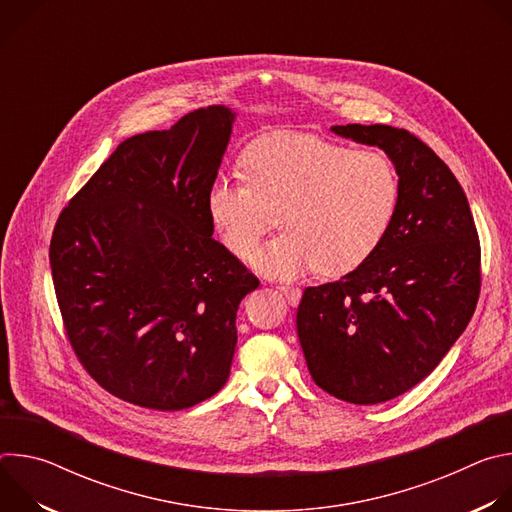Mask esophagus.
Returning <instances> with one entry per match:
<instances>
[{
    "label": "esophagus",
    "mask_w": 512,
    "mask_h": 512,
    "mask_svg": "<svg viewBox=\"0 0 512 512\" xmlns=\"http://www.w3.org/2000/svg\"><path fill=\"white\" fill-rule=\"evenodd\" d=\"M279 291L285 296L287 304H291V306H298V304H300V298H302V289H300V287H294V285H279Z\"/></svg>",
    "instance_id": "34e87169"
}]
</instances>
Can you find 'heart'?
<instances>
[{"label":"heart","mask_w":512,"mask_h":512,"mask_svg":"<svg viewBox=\"0 0 512 512\" xmlns=\"http://www.w3.org/2000/svg\"><path fill=\"white\" fill-rule=\"evenodd\" d=\"M241 168L245 180L210 182L208 221L223 245L245 259L277 212L283 233L253 265L281 279L358 269L381 245L399 200V178L383 152L348 150L312 133L261 137L243 154Z\"/></svg>","instance_id":"1"}]
</instances>
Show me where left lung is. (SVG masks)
<instances>
[{"mask_svg":"<svg viewBox=\"0 0 512 512\" xmlns=\"http://www.w3.org/2000/svg\"><path fill=\"white\" fill-rule=\"evenodd\" d=\"M332 131L385 150L399 200L367 261L304 289L298 338L320 389L375 405L423 381L466 330L480 296V239L460 182L419 137L391 125Z\"/></svg>","mask_w":512,"mask_h":512,"instance_id":"left-lung-1","label":"left lung"}]
</instances>
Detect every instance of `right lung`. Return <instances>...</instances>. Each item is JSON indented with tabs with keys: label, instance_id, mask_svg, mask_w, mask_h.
Returning a JSON list of instances; mask_svg holds the SVG:
<instances>
[{
	"label": "right lung",
	"instance_id": "add662e5",
	"mask_svg": "<svg viewBox=\"0 0 512 512\" xmlns=\"http://www.w3.org/2000/svg\"><path fill=\"white\" fill-rule=\"evenodd\" d=\"M235 115L221 105L117 145L62 208L50 267L66 338L111 395L188 409L227 383L259 279L218 241L206 190Z\"/></svg>",
	"mask_w": 512,
	"mask_h": 512
}]
</instances>
